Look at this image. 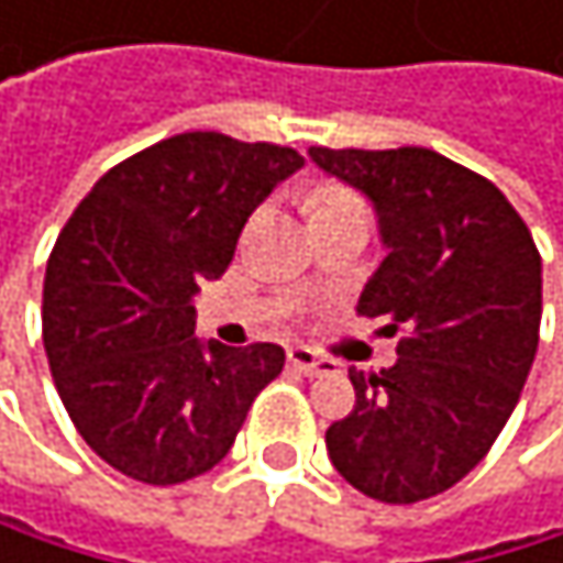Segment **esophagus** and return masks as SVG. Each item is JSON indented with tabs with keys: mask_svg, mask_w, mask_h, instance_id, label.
<instances>
[{
	"mask_svg": "<svg viewBox=\"0 0 563 563\" xmlns=\"http://www.w3.org/2000/svg\"><path fill=\"white\" fill-rule=\"evenodd\" d=\"M287 361H290V367H297V372L307 375V378H317V375L334 372V361L317 357L310 347H290V351H287Z\"/></svg>",
	"mask_w": 563,
	"mask_h": 563,
	"instance_id": "1",
	"label": "esophagus"
}]
</instances>
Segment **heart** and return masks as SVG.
Instances as JSON below:
<instances>
[{
	"label": "heart",
	"mask_w": 563,
	"mask_h": 563,
	"mask_svg": "<svg viewBox=\"0 0 563 563\" xmlns=\"http://www.w3.org/2000/svg\"><path fill=\"white\" fill-rule=\"evenodd\" d=\"M347 202H354L347 191H341V188H320V191H313V199H310V216L338 209V206H347Z\"/></svg>",
	"instance_id": "heart-1"
}]
</instances>
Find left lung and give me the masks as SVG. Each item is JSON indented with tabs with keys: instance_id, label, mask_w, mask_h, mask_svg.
I'll use <instances>...</instances> for the list:
<instances>
[{
	"instance_id": "1",
	"label": "left lung",
	"mask_w": 563,
	"mask_h": 563,
	"mask_svg": "<svg viewBox=\"0 0 563 563\" xmlns=\"http://www.w3.org/2000/svg\"><path fill=\"white\" fill-rule=\"evenodd\" d=\"M378 216L382 266L357 313L405 331L382 375L351 367L354 412L328 429L334 470L382 504L456 486L520 401L540 334V253L507 196L429 147H310Z\"/></svg>"
}]
</instances>
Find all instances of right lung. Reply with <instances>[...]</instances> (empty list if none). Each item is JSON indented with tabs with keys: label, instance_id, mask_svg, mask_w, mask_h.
I'll return each instance as SVG.
<instances>
[{
	"label": "right lung",
	"instance_id": "add662e5",
	"mask_svg": "<svg viewBox=\"0 0 563 563\" xmlns=\"http://www.w3.org/2000/svg\"><path fill=\"white\" fill-rule=\"evenodd\" d=\"M300 168L294 147L188 131L107 172L63 225L43 279V347L107 466L151 486L209 473L284 372L276 344L196 338V294Z\"/></svg>",
	"mask_w": 563,
	"mask_h": 563
}]
</instances>
